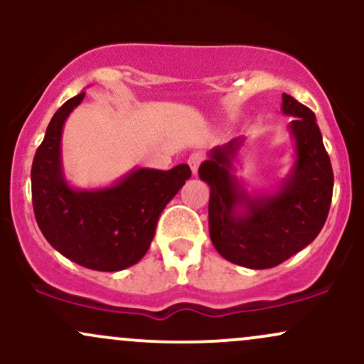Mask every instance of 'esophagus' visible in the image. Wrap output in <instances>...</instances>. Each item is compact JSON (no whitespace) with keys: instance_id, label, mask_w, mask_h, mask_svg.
Listing matches in <instances>:
<instances>
[{"instance_id":"1","label":"esophagus","mask_w":364,"mask_h":364,"mask_svg":"<svg viewBox=\"0 0 364 364\" xmlns=\"http://www.w3.org/2000/svg\"><path fill=\"white\" fill-rule=\"evenodd\" d=\"M203 161V154L202 152H193L190 157H188V166L191 168V173L196 174V171H198L200 164H202Z\"/></svg>"}]
</instances>
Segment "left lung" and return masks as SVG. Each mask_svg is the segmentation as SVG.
I'll use <instances>...</instances> for the list:
<instances>
[{
    "label": "left lung",
    "instance_id": "left-lung-1",
    "mask_svg": "<svg viewBox=\"0 0 364 364\" xmlns=\"http://www.w3.org/2000/svg\"><path fill=\"white\" fill-rule=\"evenodd\" d=\"M282 112L294 116V164L272 193L250 195L232 171L245 136L214 147L198 168L210 186L208 231L225 260L246 269H272L318 236L332 202L333 173L315 114L282 94Z\"/></svg>",
    "mask_w": 364,
    "mask_h": 364
}]
</instances>
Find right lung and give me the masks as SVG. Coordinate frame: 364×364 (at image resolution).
Returning <instances> with one entry per match:
<instances>
[{
    "label": "right lung",
    "mask_w": 364,
    "mask_h": 364,
    "mask_svg": "<svg viewBox=\"0 0 364 364\" xmlns=\"http://www.w3.org/2000/svg\"><path fill=\"white\" fill-rule=\"evenodd\" d=\"M85 97L75 95L54 112L32 162L37 225L63 257L85 269L118 272L147 253L159 215L191 176L188 164L169 171L135 168L107 188L70 186L61 164L65 121Z\"/></svg>",
    "instance_id": "add662e5"
}]
</instances>
